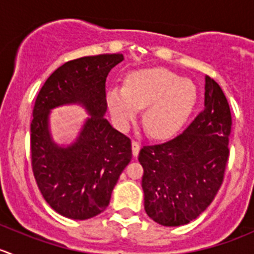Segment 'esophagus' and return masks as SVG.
<instances>
[{
  "label": "esophagus",
  "mask_w": 254,
  "mask_h": 254,
  "mask_svg": "<svg viewBox=\"0 0 254 254\" xmlns=\"http://www.w3.org/2000/svg\"><path fill=\"white\" fill-rule=\"evenodd\" d=\"M131 148H132V156H134V157H137V155H139L140 152V143L137 141H132Z\"/></svg>",
  "instance_id": "esophagus-1"
}]
</instances>
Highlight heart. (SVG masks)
Instances as JSON below:
<instances>
[{"mask_svg": "<svg viewBox=\"0 0 254 254\" xmlns=\"http://www.w3.org/2000/svg\"><path fill=\"white\" fill-rule=\"evenodd\" d=\"M196 87L190 79L181 78L163 67L132 71L125 86H113L107 92V103L113 120L127 129L145 108L143 125L155 139H165L178 131L196 103Z\"/></svg>", "mask_w": 254, "mask_h": 254, "instance_id": "obj_1", "label": "heart"}]
</instances>
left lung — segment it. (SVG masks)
Wrapping results in <instances>:
<instances>
[{"instance_id":"left-lung-1","label":"left lung","mask_w":254,"mask_h":254,"mask_svg":"<svg viewBox=\"0 0 254 254\" xmlns=\"http://www.w3.org/2000/svg\"><path fill=\"white\" fill-rule=\"evenodd\" d=\"M204 106L175 139L140 150L145 211L163 226H181L196 219L224 181L232 118L221 87L209 76Z\"/></svg>"}]
</instances>
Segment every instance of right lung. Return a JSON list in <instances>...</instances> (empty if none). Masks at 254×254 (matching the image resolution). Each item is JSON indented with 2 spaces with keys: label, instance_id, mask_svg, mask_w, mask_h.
I'll return each instance as SVG.
<instances>
[{
  "label": "right lung",
  "instance_id": "1",
  "mask_svg": "<svg viewBox=\"0 0 254 254\" xmlns=\"http://www.w3.org/2000/svg\"><path fill=\"white\" fill-rule=\"evenodd\" d=\"M123 60V54H103L68 61L49 76L35 101L30 124L33 173L45 201L68 219L87 220L104 211L132 157L129 137L104 118L107 76ZM75 103L90 117L75 143L59 146L48 130L50 111Z\"/></svg>",
  "mask_w": 254,
  "mask_h": 254
}]
</instances>
